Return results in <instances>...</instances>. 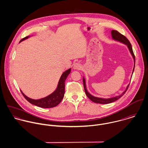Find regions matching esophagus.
<instances>
[{
    "instance_id": "34e87169",
    "label": "esophagus",
    "mask_w": 148,
    "mask_h": 148,
    "mask_svg": "<svg viewBox=\"0 0 148 148\" xmlns=\"http://www.w3.org/2000/svg\"><path fill=\"white\" fill-rule=\"evenodd\" d=\"M82 68L80 64L79 63H76L73 64V68L75 69H80Z\"/></svg>"
}]
</instances>
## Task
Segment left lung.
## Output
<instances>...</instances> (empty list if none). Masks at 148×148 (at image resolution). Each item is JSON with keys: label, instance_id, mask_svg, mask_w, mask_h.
I'll use <instances>...</instances> for the list:
<instances>
[{"label": "left lung", "instance_id": "1", "mask_svg": "<svg viewBox=\"0 0 148 148\" xmlns=\"http://www.w3.org/2000/svg\"><path fill=\"white\" fill-rule=\"evenodd\" d=\"M111 35H112V39L114 40H116V41H118L119 42H122L123 44H126L130 51V53H131L133 59H134V67H133V72H132V75H133V73L134 72V66H135V56H134V53H133V49H132V45L130 44V42L128 40V39H127V38L124 36L123 35L121 34L120 32H119L118 31H116V30H112L111 31ZM83 84H84V87L85 92V94L87 96V97L91 100L94 103H99V104H109V103H113L116 100H117L118 99H119L121 97H122L124 94L126 92V91L129 87V84L127 85V88L125 90V91H124L121 95H119V96H116L115 97H111V98H108V99H103V98H100V97H95L93 96H92V95H90L88 92V90H86V85H85V80L84 77H83Z\"/></svg>", "mask_w": 148, "mask_h": 148}]
</instances>
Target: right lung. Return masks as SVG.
<instances>
[{
    "label": "right lung",
    "mask_w": 148,
    "mask_h": 148,
    "mask_svg": "<svg viewBox=\"0 0 148 148\" xmlns=\"http://www.w3.org/2000/svg\"><path fill=\"white\" fill-rule=\"evenodd\" d=\"M29 37L30 36H28L22 39L19 42H21L22 41L28 39ZM71 71V68H69L63 72L60 78L56 90L47 97H45L40 99L35 100L27 97L21 90V93L23 94L24 98L28 102L33 105L38 106L42 108H50L55 107L59 104L63 99L65 93V82L68 75L70 73Z\"/></svg>",
    "instance_id": "1"
}]
</instances>
